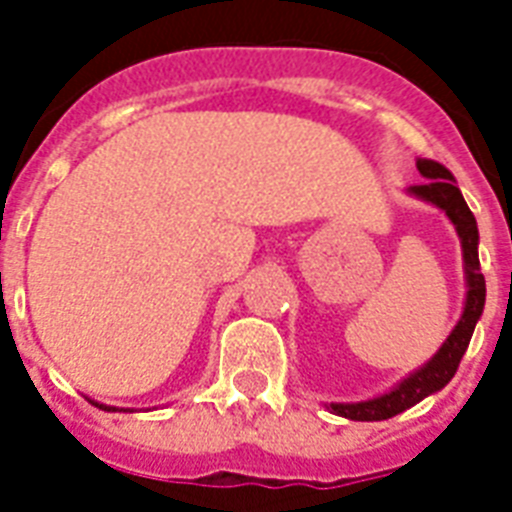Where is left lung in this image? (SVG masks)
Masks as SVG:
<instances>
[{"label": "left lung", "instance_id": "left-lung-1", "mask_svg": "<svg viewBox=\"0 0 512 512\" xmlns=\"http://www.w3.org/2000/svg\"><path fill=\"white\" fill-rule=\"evenodd\" d=\"M417 170L425 177V183L412 185L409 196L420 201H428L433 207H438L449 220H452L454 231L460 236L462 247V268H465V308H462L460 321L454 324L444 345L433 353L430 361L409 372L401 382H396L388 393L382 396L366 398V401H350V404H327L329 412L348 417L356 422H377L390 420L396 414L406 412L409 406L420 404L422 398L433 396L441 388L449 385V380L457 372L462 356L470 345L473 329H476L481 313H484L486 303V281L481 273V263H478V225L476 217L470 212V207L462 199V191L457 188V180L444 164L433 162V159H417Z\"/></svg>", "mask_w": 512, "mask_h": 512}]
</instances>
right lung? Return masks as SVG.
<instances>
[{
  "instance_id": "obj_1",
  "label": "right lung",
  "mask_w": 512,
  "mask_h": 512,
  "mask_svg": "<svg viewBox=\"0 0 512 512\" xmlns=\"http://www.w3.org/2000/svg\"><path fill=\"white\" fill-rule=\"evenodd\" d=\"M92 401V398H90ZM95 406H100V409H106V412H116V406H106V404H98V401H92Z\"/></svg>"
}]
</instances>
